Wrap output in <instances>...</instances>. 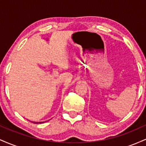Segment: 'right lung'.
<instances>
[{
  "label": "right lung",
  "instance_id": "right-lung-1",
  "mask_svg": "<svg viewBox=\"0 0 146 146\" xmlns=\"http://www.w3.org/2000/svg\"><path fill=\"white\" fill-rule=\"evenodd\" d=\"M44 121H40V122H35V121H32V123H36V124H38V123H44Z\"/></svg>",
  "mask_w": 146,
  "mask_h": 146
}]
</instances>
